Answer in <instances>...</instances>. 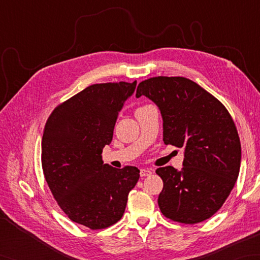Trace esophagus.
Segmentation results:
<instances>
[{
	"label": "esophagus",
	"instance_id": "34e87169",
	"mask_svg": "<svg viewBox=\"0 0 260 260\" xmlns=\"http://www.w3.org/2000/svg\"><path fill=\"white\" fill-rule=\"evenodd\" d=\"M140 174H141V176L144 178V176H148V175L152 174V170L151 169H142L140 171Z\"/></svg>",
	"mask_w": 260,
	"mask_h": 260
}]
</instances>
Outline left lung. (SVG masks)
<instances>
[{"label": "left lung", "instance_id": "1", "mask_svg": "<svg viewBox=\"0 0 260 260\" xmlns=\"http://www.w3.org/2000/svg\"><path fill=\"white\" fill-rule=\"evenodd\" d=\"M158 107L165 144L184 148L183 168H159L162 213L174 221L198 223L222 207L238 179L241 145L228 110L194 81L154 77L142 81L136 97Z\"/></svg>", "mask_w": 260, "mask_h": 260}]
</instances>
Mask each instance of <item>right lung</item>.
Here are the masks:
<instances>
[{"instance_id":"right-lung-1","label":"right lung","mask_w":260,"mask_h":260,"mask_svg":"<svg viewBox=\"0 0 260 260\" xmlns=\"http://www.w3.org/2000/svg\"><path fill=\"white\" fill-rule=\"evenodd\" d=\"M134 82L87 87L59 105L48 118L42 136V169L63 212L90 229H103L123 217L129 191L140 179L135 167L104 164L103 148Z\"/></svg>"}]
</instances>
